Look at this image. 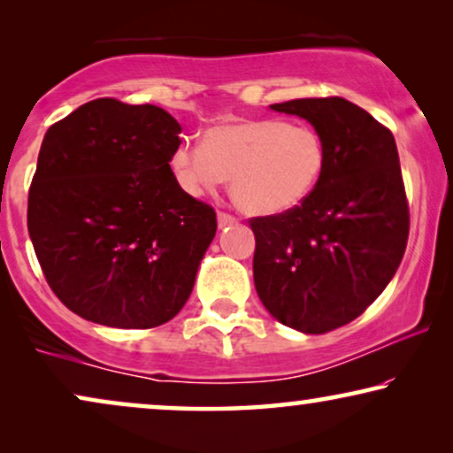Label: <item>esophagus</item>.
<instances>
[{"label":"esophagus","mask_w":453,"mask_h":453,"mask_svg":"<svg viewBox=\"0 0 453 453\" xmlns=\"http://www.w3.org/2000/svg\"><path fill=\"white\" fill-rule=\"evenodd\" d=\"M231 225H237V219L228 212H219V226L222 228V226H231Z\"/></svg>","instance_id":"esophagus-1"}]
</instances>
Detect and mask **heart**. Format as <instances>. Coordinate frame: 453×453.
Listing matches in <instances>:
<instances>
[{"label":"heart","mask_w":453,"mask_h":453,"mask_svg":"<svg viewBox=\"0 0 453 453\" xmlns=\"http://www.w3.org/2000/svg\"><path fill=\"white\" fill-rule=\"evenodd\" d=\"M326 142L311 126L282 119H239L210 127L202 148L179 146L171 157L177 181L191 196L231 179L237 206L276 216L301 206L324 177Z\"/></svg>","instance_id":"b5f03b06"}]
</instances>
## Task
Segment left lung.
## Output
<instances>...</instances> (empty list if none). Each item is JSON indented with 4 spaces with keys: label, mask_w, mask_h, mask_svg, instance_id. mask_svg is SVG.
Here are the masks:
<instances>
[{
    "label": "left lung",
    "mask_w": 453,
    "mask_h": 453,
    "mask_svg": "<svg viewBox=\"0 0 453 453\" xmlns=\"http://www.w3.org/2000/svg\"><path fill=\"white\" fill-rule=\"evenodd\" d=\"M326 142L324 177L301 206L251 219L253 282L264 307L305 334L357 319L392 280L411 214L392 132L340 96L270 104Z\"/></svg>",
    "instance_id": "left-lung-1"
}]
</instances>
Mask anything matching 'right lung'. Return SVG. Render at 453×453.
Segmentation results:
<instances>
[{
  "instance_id": "add662e5",
  "label": "right lung",
  "mask_w": 453,
  "mask_h": 453,
  "mask_svg": "<svg viewBox=\"0 0 453 453\" xmlns=\"http://www.w3.org/2000/svg\"><path fill=\"white\" fill-rule=\"evenodd\" d=\"M181 126L154 104L96 98L47 129L28 191V233L49 287L80 318L157 327L175 318L216 234L181 189Z\"/></svg>"
}]
</instances>
